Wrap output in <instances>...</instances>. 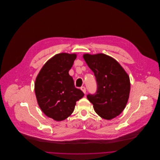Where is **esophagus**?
Listing matches in <instances>:
<instances>
[{"label": "esophagus", "instance_id": "34e87169", "mask_svg": "<svg viewBox=\"0 0 160 160\" xmlns=\"http://www.w3.org/2000/svg\"><path fill=\"white\" fill-rule=\"evenodd\" d=\"M81 89L82 90V91L84 93V94H86V88L84 87V86H82L81 88Z\"/></svg>", "mask_w": 160, "mask_h": 160}]
</instances>
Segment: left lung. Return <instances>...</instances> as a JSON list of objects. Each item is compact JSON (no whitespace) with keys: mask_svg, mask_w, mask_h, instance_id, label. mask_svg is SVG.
<instances>
[{"mask_svg":"<svg viewBox=\"0 0 160 160\" xmlns=\"http://www.w3.org/2000/svg\"><path fill=\"white\" fill-rule=\"evenodd\" d=\"M83 58L94 72L97 90L87 95L99 116L111 120L119 115L128 102L131 84L129 77L113 58L103 54H84Z\"/></svg>","mask_w":160,"mask_h":160,"instance_id":"obj_1","label":"left lung"}]
</instances>
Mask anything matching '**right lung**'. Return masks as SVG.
<instances>
[{
    "mask_svg": "<svg viewBox=\"0 0 160 160\" xmlns=\"http://www.w3.org/2000/svg\"><path fill=\"white\" fill-rule=\"evenodd\" d=\"M76 54L61 53L49 59L38 74L35 91L38 105L48 117L62 121L74 112L76 102L84 97L69 74Z\"/></svg>",
    "mask_w": 160,
    "mask_h": 160,
    "instance_id": "obj_1",
    "label": "right lung"
}]
</instances>
